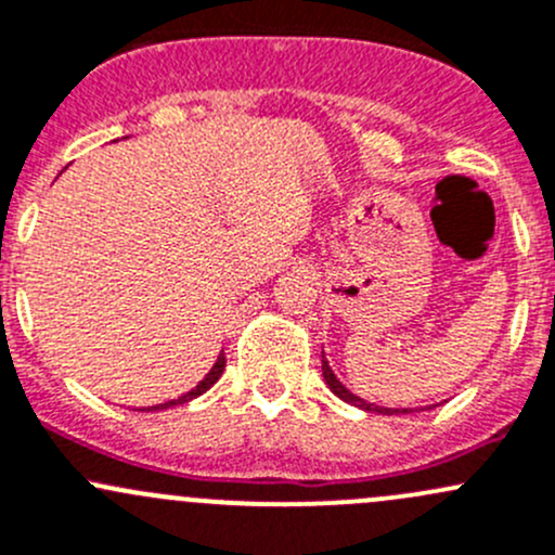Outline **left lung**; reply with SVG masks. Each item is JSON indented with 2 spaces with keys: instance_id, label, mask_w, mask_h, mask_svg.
<instances>
[{
  "instance_id": "1",
  "label": "left lung",
  "mask_w": 555,
  "mask_h": 555,
  "mask_svg": "<svg viewBox=\"0 0 555 555\" xmlns=\"http://www.w3.org/2000/svg\"><path fill=\"white\" fill-rule=\"evenodd\" d=\"M322 375H324V383L330 385V390H332V393L337 396V399L348 401V404L359 406V410L377 412V415H401V412H412V410H390V406H377V404H370V401H364V399H361V396L351 393V390H348L346 385H343V383L337 380V377H335V372H332L330 361L324 359V351H322Z\"/></svg>"
}]
</instances>
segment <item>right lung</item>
<instances>
[{"mask_svg":"<svg viewBox=\"0 0 555 555\" xmlns=\"http://www.w3.org/2000/svg\"><path fill=\"white\" fill-rule=\"evenodd\" d=\"M223 370H225V353L220 351V356H218V361H215L212 364V370L207 372V375H204V380H199V385H196V388H191L189 393H183V396H178V399H172V401H165V404H156V406H149L151 412L154 410H170V406H175V404H185V401H191V399H196V396H202L204 390H209L212 388L215 383L220 380V375H223Z\"/></svg>","mask_w":555,"mask_h":555,"instance_id":"obj_1","label":"right lung"}]
</instances>
